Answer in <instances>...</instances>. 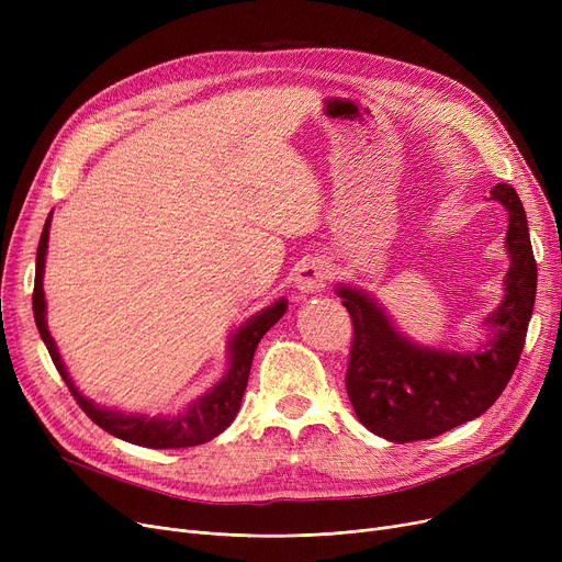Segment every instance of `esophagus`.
Listing matches in <instances>:
<instances>
[{
  "label": "esophagus",
  "mask_w": 562,
  "mask_h": 562,
  "mask_svg": "<svg viewBox=\"0 0 562 562\" xmlns=\"http://www.w3.org/2000/svg\"><path fill=\"white\" fill-rule=\"evenodd\" d=\"M328 263L318 257H307L296 269V286L301 293H316L328 282Z\"/></svg>",
  "instance_id": "1"
}]
</instances>
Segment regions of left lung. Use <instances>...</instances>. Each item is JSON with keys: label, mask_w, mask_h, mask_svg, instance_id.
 Segmentation results:
<instances>
[{"label": "left lung", "mask_w": 562, "mask_h": 562, "mask_svg": "<svg viewBox=\"0 0 562 562\" xmlns=\"http://www.w3.org/2000/svg\"><path fill=\"white\" fill-rule=\"evenodd\" d=\"M490 200L506 206L510 269L504 299L483 321L485 341L449 350L401 335L387 312L360 286L337 284L356 339L346 371V392L362 426L396 445L430 439L481 417L506 390L517 369L536 305L538 266L517 191L496 184Z\"/></svg>", "instance_id": "left-lung-1"}]
</instances>
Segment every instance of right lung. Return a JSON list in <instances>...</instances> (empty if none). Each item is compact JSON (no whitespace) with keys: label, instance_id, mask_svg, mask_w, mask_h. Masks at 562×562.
<instances>
[{"label":"right lung","instance_id":"add662e5","mask_svg":"<svg viewBox=\"0 0 562 562\" xmlns=\"http://www.w3.org/2000/svg\"><path fill=\"white\" fill-rule=\"evenodd\" d=\"M49 225H52V214L45 221L41 241H38V252H36V282H34V299H32L34 318L56 371L66 380V385L72 392L79 407L102 430L111 432L117 439L130 441V445L145 447V449H187V447L204 445V441L221 435L234 422L236 412L241 407V398L248 385L257 344L284 316L286 301L280 299L266 310L252 314L244 326H239L232 333L227 341V369L223 378L212 390H206L187 407L172 412V415H155V417L138 415V412H123L117 407H104L100 403H93L91 398H86L79 392V387L72 382L61 360V352H58L47 330V303H45V291H43V276H45Z\"/></svg>","mask_w":562,"mask_h":562}]
</instances>
